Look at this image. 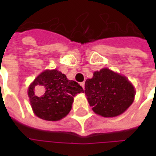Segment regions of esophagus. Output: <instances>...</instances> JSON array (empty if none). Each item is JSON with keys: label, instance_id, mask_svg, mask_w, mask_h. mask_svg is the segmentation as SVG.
Wrapping results in <instances>:
<instances>
[{"label": "esophagus", "instance_id": "1", "mask_svg": "<svg viewBox=\"0 0 156 156\" xmlns=\"http://www.w3.org/2000/svg\"><path fill=\"white\" fill-rule=\"evenodd\" d=\"M84 84H85L84 82H82V83H80V85H81L82 88H84Z\"/></svg>", "mask_w": 156, "mask_h": 156}]
</instances>
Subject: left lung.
<instances>
[{
	"mask_svg": "<svg viewBox=\"0 0 156 156\" xmlns=\"http://www.w3.org/2000/svg\"><path fill=\"white\" fill-rule=\"evenodd\" d=\"M85 95L95 114L105 118L122 115L134 102L135 89L125 76L108 68L94 73L85 82Z\"/></svg>",
	"mask_w": 156,
	"mask_h": 156,
	"instance_id": "1",
	"label": "left lung"
}]
</instances>
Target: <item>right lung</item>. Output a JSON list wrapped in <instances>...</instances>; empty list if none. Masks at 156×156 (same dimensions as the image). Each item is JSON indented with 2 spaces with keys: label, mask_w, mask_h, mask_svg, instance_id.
Returning a JSON list of instances; mask_svg holds the SVG:
<instances>
[{
  "label": "right lung",
  "mask_w": 156,
  "mask_h": 156,
  "mask_svg": "<svg viewBox=\"0 0 156 156\" xmlns=\"http://www.w3.org/2000/svg\"><path fill=\"white\" fill-rule=\"evenodd\" d=\"M80 93H83L81 86L73 80H68L57 69L41 73L27 90L33 113L48 121H58L66 117L71 110L73 98Z\"/></svg>",
  "instance_id": "right-lung-1"
}]
</instances>
